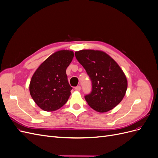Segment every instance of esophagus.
Masks as SVG:
<instances>
[{
  "instance_id": "obj_1",
  "label": "esophagus",
  "mask_w": 158,
  "mask_h": 158,
  "mask_svg": "<svg viewBox=\"0 0 158 158\" xmlns=\"http://www.w3.org/2000/svg\"><path fill=\"white\" fill-rule=\"evenodd\" d=\"M75 89H76V91H80V90L81 89V87L80 86V85H78V86L75 87Z\"/></svg>"
}]
</instances>
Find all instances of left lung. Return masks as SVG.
<instances>
[{"label": "left lung", "instance_id": "1", "mask_svg": "<svg viewBox=\"0 0 158 158\" xmlns=\"http://www.w3.org/2000/svg\"><path fill=\"white\" fill-rule=\"evenodd\" d=\"M75 56L92 82V92L84 98L89 106L100 113L107 112L120 103L127 89V80L120 66L106 52L81 50Z\"/></svg>", "mask_w": 158, "mask_h": 158}]
</instances>
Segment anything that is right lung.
I'll return each instance as SVG.
<instances>
[{
    "instance_id": "right-lung-1",
    "label": "right lung",
    "mask_w": 158,
    "mask_h": 158,
    "mask_svg": "<svg viewBox=\"0 0 158 158\" xmlns=\"http://www.w3.org/2000/svg\"><path fill=\"white\" fill-rule=\"evenodd\" d=\"M73 57L72 51H57L49 56L33 74L30 92L41 109L56 111L68 101L73 88L68 82L66 70Z\"/></svg>"
}]
</instances>
